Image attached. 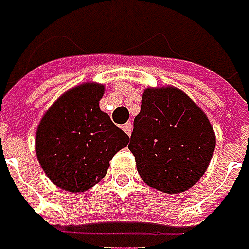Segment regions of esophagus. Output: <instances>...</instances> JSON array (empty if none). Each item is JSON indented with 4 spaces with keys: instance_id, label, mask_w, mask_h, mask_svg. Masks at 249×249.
<instances>
[{
    "instance_id": "obj_1",
    "label": "esophagus",
    "mask_w": 249,
    "mask_h": 249,
    "mask_svg": "<svg viewBox=\"0 0 249 249\" xmlns=\"http://www.w3.org/2000/svg\"><path fill=\"white\" fill-rule=\"evenodd\" d=\"M122 129L124 130V133H127V134L130 136L131 130H133V124H131L130 122H127V123H124V124L122 126Z\"/></svg>"
}]
</instances>
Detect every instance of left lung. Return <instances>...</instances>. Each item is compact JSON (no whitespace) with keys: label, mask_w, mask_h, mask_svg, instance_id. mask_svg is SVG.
<instances>
[{"label":"left lung","mask_w":249,"mask_h":249,"mask_svg":"<svg viewBox=\"0 0 249 249\" xmlns=\"http://www.w3.org/2000/svg\"><path fill=\"white\" fill-rule=\"evenodd\" d=\"M129 148L142 179L165 193H179L202 178L216 136L206 113L174 87L147 88L134 118Z\"/></svg>","instance_id":"1"}]
</instances>
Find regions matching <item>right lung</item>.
<instances>
[{
    "mask_svg": "<svg viewBox=\"0 0 249 249\" xmlns=\"http://www.w3.org/2000/svg\"><path fill=\"white\" fill-rule=\"evenodd\" d=\"M105 87L81 84L63 93L39 123L36 156L54 185L67 192L91 189L129 136L99 109Z\"/></svg>",
    "mask_w": 249,
    "mask_h": 249,
    "instance_id": "obj_1",
    "label": "right lung"
}]
</instances>
